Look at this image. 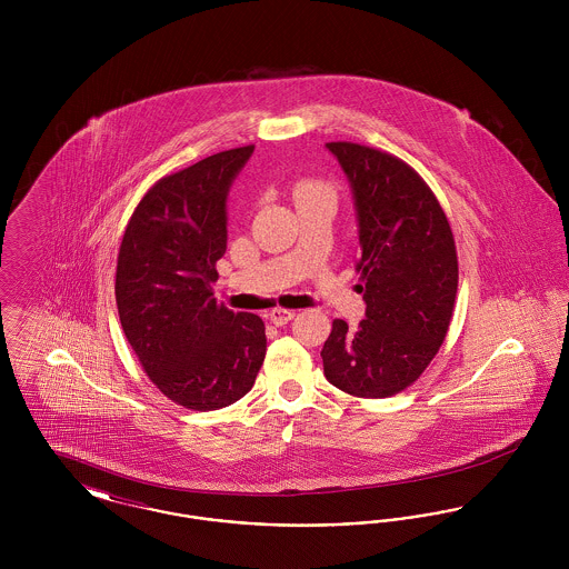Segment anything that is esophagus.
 <instances>
[{
    "instance_id": "1",
    "label": "esophagus",
    "mask_w": 569,
    "mask_h": 569,
    "mask_svg": "<svg viewBox=\"0 0 569 569\" xmlns=\"http://www.w3.org/2000/svg\"><path fill=\"white\" fill-rule=\"evenodd\" d=\"M292 318H295V311H288V309H272L269 313V320L274 326L288 325Z\"/></svg>"
}]
</instances>
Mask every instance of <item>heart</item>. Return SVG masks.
Masks as SVG:
<instances>
[{"instance_id":"b5f03b06","label":"heart","mask_w":569,"mask_h":569,"mask_svg":"<svg viewBox=\"0 0 569 569\" xmlns=\"http://www.w3.org/2000/svg\"><path fill=\"white\" fill-rule=\"evenodd\" d=\"M313 190H322V186H318V183H300L298 186L297 190H295V196H298V193H307V191H313Z\"/></svg>"}]
</instances>
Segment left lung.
Returning <instances> with one entry per match:
<instances>
[{
	"instance_id": "left-lung-1",
	"label": "left lung",
	"mask_w": 569,
	"mask_h": 569,
	"mask_svg": "<svg viewBox=\"0 0 569 569\" xmlns=\"http://www.w3.org/2000/svg\"><path fill=\"white\" fill-rule=\"evenodd\" d=\"M326 149L352 188L367 311L356 330L332 322L325 376L353 397L383 399L420 378L446 339L459 288L457 244L433 191L411 166L356 142H326Z\"/></svg>"
}]
</instances>
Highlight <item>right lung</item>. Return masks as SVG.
<instances>
[{
	"label": "right lung",
	"instance_id": "1",
	"mask_svg": "<svg viewBox=\"0 0 569 569\" xmlns=\"http://www.w3.org/2000/svg\"><path fill=\"white\" fill-rule=\"evenodd\" d=\"M253 144L160 179L142 196L117 258L121 328L144 373L179 406L211 411L244 397L264 362V322L217 305L226 198Z\"/></svg>",
	"mask_w": 569,
	"mask_h": 569
}]
</instances>
